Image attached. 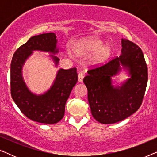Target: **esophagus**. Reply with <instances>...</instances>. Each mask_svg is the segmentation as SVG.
<instances>
[{"mask_svg":"<svg viewBox=\"0 0 157 157\" xmlns=\"http://www.w3.org/2000/svg\"><path fill=\"white\" fill-rule=\"evenodd\" d=\"M83 78H84V75H83V73H79L78 75V82H82Z\"/></svg>","mask_w":157,"mask_h":157,"instance_id":"obj_1","label":"esophagus"}]
</instances>
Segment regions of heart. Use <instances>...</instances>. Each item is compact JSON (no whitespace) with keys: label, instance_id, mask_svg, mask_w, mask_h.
Segmentation results:
<instances>
[{"label":"heart","instance_id":"obj_1","mask_svg":"<svg viewBox=\"0 0 157 157\" xmlns=\"http://www.w3.org/2000/svg\"><path fill=\"white\" fill-rule=\"evenodd\" d=\"M96 36H90L81 40L76 48V53L81 56H86L92 53L89 63L92 66H101L108 61L113 53V46Z\"/></svg>","mask_w":157,"mask_h":157}]
</instances>
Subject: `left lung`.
I'll return each instance as SVG.
<instances>
[{
    "instance_id": "obj_1",
    "label": "left lung",
    "mask_w": 157,
    "mask_h": 157,
    "mask_svg": "<svg viewBox=\"0 0 157 157\" xmlns=\"http://www.w3.org/2000/svg\"><path fill=\"white\" fill-rule=\"evenodd\" d=\"M121 54L101 67L89 70L83 78L91 114L104 124L125 119L138 110L147 88L148 71L142 51L121 39ZM121 70L129 78L114 86L112 78Z\"/></svg>"
}]
</instances>
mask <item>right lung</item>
Listing matches in <instances>:
<instances>
[{"label": "right lung", "mask_w": 157, "mask_h": 157, "mask_svg": "<svg viewBox=\"0 0 157 157\" xmlns=\"http://www.w3.org/2000/svg\"><path fill=\"white\" fill-rule=\"evenodd\" d=\"M54 33L32 36L17 49L10 64V89L13 100L25 117L38 123L53 124L61 121L65 112L66 101L78 81L76 68L58 70L53 82L46 91L37 94L29 89L23 76V68L33 51H42L49 55L56 67L59 59L54 56L61 48L57 46Z\"/></svg>", "instance_id": "right-lung-1"}]
</instances>
